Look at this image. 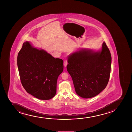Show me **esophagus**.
Returning a JSON list of instances; mask_svg holds the SVG:
<instances>
[{
	"instance_id": "obj_1",
	"label": "esophagus",
	"mask_w": 132,
	"mask_h": 132,
	"mask_svg": "<svg viewBox=\"0 0 132 132\" xmlns=\"http://www.w3.org/2000/svg\"><path fill=\"white\" fill-rule=\"evenodd\" d=\"M67 63H67V59H65V60L64 61V67H67Z\"/></svg>"
}]
</instances>
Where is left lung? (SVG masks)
Segmentation results:
<instances>
[{"mask_svg":"<svg viewBox=\"0 0 132 132\" xmlns=\"http://www.w3.org/2000/svg\"><path fill=\"white\" fill-rule=\"evenodd\" d=\"M67 61V70L78 96L92 98L106 87L111 73V56L105 42L101 51L82 49L69 55Z\"/></svg>","mask_w":132,"mask_h":132,"instance_id":"obj_1","label":"left lung"}]
</instances>
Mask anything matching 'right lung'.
<instances>
[{
  "label": "right lung",
  "mask_w": 132,
  "mask_h": 132,
  "mask_svg": "<svg viewBox=\"0 0 132 132\" xmlns=\"http://www.w3.org/2000/svg\"><path fill=\"white\" fill-rule=\"evenodd\" d=\"M17 64L21 84L28 93L42 100L55 95L58 77L63 70L62 59L26 41L18 53Z\"/></svg>",
  "instance_id": "obj_1"
}]
</instances>
